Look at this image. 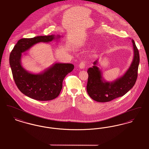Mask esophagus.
I'll return each instance as SVG.
<instances>
[{"instance_id":"obj_1","label":"esophagus","mask_w":149,"mask_h":149,"mask_svg":"<svg viewBox=\"0 0 149 149\" xmlns=\"http://www.w3.org/2000/svg\"><path fill=\"white\" fill-rule=\"evenodd\" d=\"M85 66V63L84 61H82V62H81V63L79 64V68H80V69H84Z\"/></svg>"}]
</instances>
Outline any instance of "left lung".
<instances>
[{
	"mask_svg": "<svg viewBox=\"0 0 149 149\" xmlns=\"http://www.w3.org/2000/svg\"><path fill=\"white\" fill-rule=\"evenodd\" d=\"M132 42L134 49L132 61L127 70L120 78L111 82L106 81L97 66L98 60L93 63L92 68L88 69L86 91L92 99L98 102H109L124 95L134 86L137 78L140 56L134 40Z\"/></svg>",
	"mask_w": 149,
	"mask_h": 149,
	"instance_id": "1",
	"label": "left lung"
}]
</instances>
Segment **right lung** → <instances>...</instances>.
I'll return each instance as SVG.
<instances>
[{
	"label": "right lung",
	"instance_id": "right-lung-1",
	"mask_svg": "<svg viewBox=\"0 0 149 149\" xmlns=\"http://www.w3.org/2000/svg\"><path fill=\"white\" fill-rule=\"evenodd\" d=\"M60 37V35H52L22 38L10 52L9 64L15 83L23 94L31 98L41 101L56 98L62 89L64 78L72 71L74 66L72 64L56 63L42 72L34 74L22 66V53L37 43H49L58 40Z\"/></svg>",
	"mask_w": 149,
	"mask_h": 149
}]
</instances>
